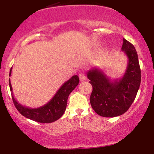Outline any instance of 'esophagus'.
<instances>
[{"instance_id":"34e87169","label":"esophagus","mask_w":154,"mask_h":154,"mask_svg":"<svg viewBox=\"0 0 154 154\" xmlns=\"http://www.w3.org/2000/svg\"><path fill=\"white\" fill-rule=\"evenodd\" d=\"M79 78L80 79V81H85L86 79L85 75L83 73H79Z\"/></svg>"}]
</instances>
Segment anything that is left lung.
I'll list each match as a JSON object with an SVG mask.
<instances>
[{
	"instance_id": "8db88e82",
	"label": "left lung",
	"mask_w": 154,
	"mask_h": 154,
	"mask_svg": "<svg viewBox=\"0 0 154 154\" xmlns=\"http://www.w3.org/2000/svg\"><path fill=\"white\" fill-rule=\"evenodd\" d=\"M122 51L128 56L126 71L121 78L112 79L98 68L87 73L93 86L90 102L95 112L104 117H114L125 114L133 103L140 88L141 72L135 47L123 39Z\"/></svg>"
}]
</instances>
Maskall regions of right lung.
<instances>
[{"mask_svg":"<svg viewBox=\"0 0 154 154\" xmlns=\"http://www.w3.org/2000/svg\"><path fill=\"white\" fill-rule=\"evenodd\" d=\"M12 67L11 68L9 76L11 75ZM79 79L77 75H74L66 82H64L56 92L50 101L42 106L32 109L24 106L17 101L14 96L11 84L9 79V87L11 91V96L15 107L22 115L26 118L40 123L54 122L61 117L66 108L67 99L72 91L79 84Z\"/></svg>","mask_w":154,"mask_h":154,"instance_id":"add662e5","label":"right lung"}]
</instances>
